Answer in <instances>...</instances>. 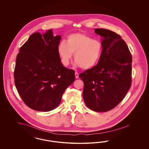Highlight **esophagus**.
Here are the masks:
<instances>
[{
    "mask_svg": "<svg viewBox=\"0 0 149 149\" xmlns=\"http://www.w3.org/2000/svg\"><path fill=\"white\" fill-rule=\"evenodd\" d=\"M75 75L76 79H78L79 78V74H78V72H76L75 73Z\"/></svg>",
    "mask_w": 149,
    "mask_h": 149,
    "instance_id": "esophagus-1",
    "label": "esophagus"
}]
</instances>
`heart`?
<instances>
[{
    "label": "heart",
    "mask_w": 149,
    "mask_h": 149,
    "mask_svg": "<svg viewBox=\"0 0 149 149\" xmlns=\"http://www.w3.org/2000/svg\"><path fill=\"white\" fill-rule=\"evenodd\" d=\"M102 51V45L99 41L82 33L68 36L66 42L62 41L58 46V53L63 65H68L74 54L75 64L84 69L96 65Z\"/></svg>",
    "instance_id": "obj_1"
}]
</instances>
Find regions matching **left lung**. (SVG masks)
Segmentation results:
<instances>
[{"label": "left lung", "instance_id": "8db88e82", "mask_svg": "<svg viewBox=\"0 0 149 149\" xmlns=\"http://www.w3.org/2000/svg\"><path fill=\"white\" fill-rule=\"evenodd\" d=\"M103 50L98 64L80 73L84 83L83 99L86 106L97 112L109 111L125 98L131 86V52L120 36L108 29L97 28Z\"/></svg>", "mask_w": 149, "mask_h": 149}]
</instances>
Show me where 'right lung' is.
Segmentation results:
<instances>
[{"mask_svg":"<svg viewBox=\"0 0 149 149\" xmlns=\"http://www.w3.org/2000/svg\"><path fill=\"white\" fill-rule=\"evenodd\" d=\"M61 36L52 29L32 34L19 50L14 70L15 86L27 106L49 111L58 106L75 80V71L63 66L58 53Z\"/></svg>","mask_w":149,"mask_h":149,"instance_id":"add662e5","label":"right lung"}]
</instances>
